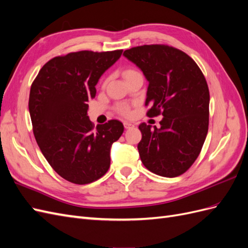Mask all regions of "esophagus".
I'll return each mask as SVG.
<instances>
[{
	"mask_svg": "<svg viewBox=\"0 0 248 248\" xmlns=\"http://www.w3.org/2000/svg\"><path fill=\"white\" fill-rule=\"evenodd\" d=\"M123 124H124V127H125L126 129H129V128H131V127H133V126H134L132 123H130V122H127V121H124V122H123Z\"/></svg>",
	"mask_w": 248,
	"mask_h": 248,
	"instance_id": "esophagus-1",
	"label": "esophagus"
}]
</instances>
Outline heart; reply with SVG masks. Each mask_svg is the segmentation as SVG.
I'll return each mask as SVG.
<instances>
[{
  "instance_id": "heart-1",
  "label": "heart",
  "mask_w": 248,
  "mask_h": 248,
  "mask_svg": "<svg viewBox=\"0 0 248 248\" xmlns=\"http://www.w3.org/2000/svg\"><path fill=\"white\" fill-rule=\"evenodd\" d=\"M134 72H138V71L129 69V70L125 71L124 76H127V74L134 73ZM117 109L119 110V112H121V114H123V115H128V114H129V107L127 106V104H124V103H122V104H119V106L117 107Z\"/></svg>"
}]
</instances>
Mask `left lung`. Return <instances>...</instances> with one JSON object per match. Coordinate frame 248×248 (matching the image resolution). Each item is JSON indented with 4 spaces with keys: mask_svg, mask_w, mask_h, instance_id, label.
Returning <instances> with one entry per match:
<instances>
[{
    "mask_svg": "<svg viewBox=\"0 0 248 248\" xmlns=\"http://www.w3.org/2000/svg\"><path fill=\"white\" fill-rule=\"evenodd\" d=\"M123 56L149 81L147 116H163L160 128L139 126L140 160L158 176L182 175L198 158L208 133L210 95L204 74L188 55L162 44L132 47Z\"/></svg>",
    "mask_w": 248,
    "mask_h": 248,
    "instance_id": "obj_1",
    "label": "left lung"
}]
</instances>
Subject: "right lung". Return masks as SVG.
Returning <instances> with one entry per match:
<instances>
[{
    "label": "right lung",
    "instance_id": "1",
    "mask_svg": "<svg viewBox=\"0 0 248 248\" xmlns=\"http://www.w3.org/2000/svg\"><path fill=\"white\" fill-rule=\"evenodd\" d=\"M122 51L81 50L55 57L31 86L29 111L37 144L50 167L71 183L89 184L106 174L112 142L124 131L118 120L95 128L87 104Z\"/></svg>",
    "mask_w": 248,
    "mask_h": 248
}]
</instances>
